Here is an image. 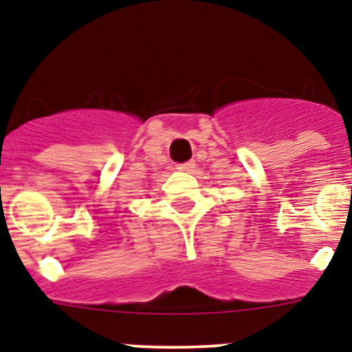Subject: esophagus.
<instances>
[{
	"label": "esophagus",
	"mask_w": 352,
	"mask_h": 352,
	"mask_svg": "<svg viewBox=\"0 0 352 352\" xmlns=\"http://www.w3.org/2000/svg\"><path fill=\"white\" fill-rule=\"evenodd\" d=\"M195 167V162L194 160H188V162H183V164H176V169L178 170H192Z\"/></svg>",
	"instance_id": "esophagus-1"
}]
</instances>
